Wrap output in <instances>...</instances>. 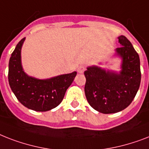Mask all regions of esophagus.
<instances>
[{"instance_id":"obj_1","label":"esophagus","mask_w":149,"mask_h":149,"mask_svg":"<svg viewBox=\"0 0 149 149\" xmlns=\"http://www.w3.org/2000/svg\"><path fill=\"white\" fill-rule=\"evenodd\" d=\"M85 70H86L85 66H83V65H82V66H79V68L77 69V71H78L79 73H83V72L85 71Z\"/></svg>"}]
</instances>
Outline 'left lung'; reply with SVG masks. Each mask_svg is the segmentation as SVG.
I'll list each match as a JSON object with an SVG mask.
<instances>
[{
  "label": "left lung",
  "mask_w": 149,
  "mask_h": 149,
  "mask_svg": "<svg viewBox=\"0 0 149 149\" xmlns=\"http://www.w3.org/2000/svg\"><path fill=\"white\" fill-rule=\"evenodd\" d=\"M122 47L116 56L122 58L121 71L106 70L96 66L87 67L85 94L90 106L104 114L125 109L134 100L141 83L139 56L125 36L118 37Z\"/></svg>",
  "instance_id": "8db88e82"
}]
</instances>
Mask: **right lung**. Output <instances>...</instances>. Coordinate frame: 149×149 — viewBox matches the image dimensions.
Listing matches in <instances>:
<instances>
[{
  "instance_id": "obj_1",
  "label": "right lung",
  "mask_w": 149,
  "mask_h": 149,
  "mask_svg": "<svg viewBox=\"0 0 149 149\" xmlns=\"http://www.w3.org/2000/svg\"><path fill=\"white\" fill-rule=\"evenodd\" d=\"M25 38L16 46L9 60L8 81L11 90L25 107L37 112H46L62 102L66 89L72 84L77 72L46 79L30 77L21 64V48Z\"/></svg>"
}]
</instances>
